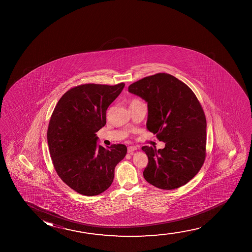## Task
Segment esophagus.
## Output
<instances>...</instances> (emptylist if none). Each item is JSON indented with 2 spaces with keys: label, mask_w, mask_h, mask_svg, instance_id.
Listing matches in <instances>:
<instances>
[{
  "label": "esophagus",
  "mask_w": 252,
  "mask_h": 252,
  "mask_svg": "<svg viewBox=\"0 0 252 252\" xmlns=\"http://www.w3.org/2000/svg\"><path fill=\"white\" fill-rule=\"evenodd\" d=\"M137 147L136 146H129L127 149V152L129 153V154H131V155H132L133 154V152L137 150Z\"/></svg>",
  "instance_id": "obj_1"
}]
</instances>
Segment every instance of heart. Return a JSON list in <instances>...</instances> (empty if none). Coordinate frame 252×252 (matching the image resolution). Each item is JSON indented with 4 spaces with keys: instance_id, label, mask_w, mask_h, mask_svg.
Listing matches in <instances>:
<instances>
[{
    "instance_id": "obj_1",
    "label": "heart",
    "mask_w": 252,
    "mask_h": 252,
    "mask_svg": "<svg viewBox=\"0 0 252 252\" xmlns=\"http://www.w3.org/2000/svg\"><path fill=\"white\" fill-rule=\"evenodd\" d=\"M138 100H133L132 101H131V103H132V102H138Z\"/></svg>"
}]
</instances>
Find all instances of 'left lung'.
<instances>
[{
  "label": "left lung",
  "instance_id": "8db88e82",
  "mask_svg": "<svg viewBox=\"0 0 252 252\" xmlns=\"http://www.w3.org/2000/svg\"><path fill=\"white\" fill-rule=\"evenodd\" d=\"M128 91L147 102L146 127L165 147L143 146L148 165L143 175L161 189H178L199 172L206 158L207 121L189 87L166 73L146 76Z\"/></svg>",
  "mask_w": 252,
  "mask_h": 252
}]
</instances>
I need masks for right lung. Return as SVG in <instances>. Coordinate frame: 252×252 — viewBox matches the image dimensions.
Masks as SVG:
<instances>
[{"mask_svg": "<svg viewBox=\"0 0 252 252\" xmlns=\"http://www.w3.org/2000/svg\"><path fill=\"white\" fill-rule=\"evenodd\" d=\"M114 86L83 84L68 90L56 105L47 142L56 172L77 193L94 196L111 186L115 166L126 155L125 145H99L97 131L107 122V107L123 90Z\"/></svg>", "mask_w": 252, "mask_h": 252, "instance_id": "add662e5", "label": "right lung"}]
</instances>
